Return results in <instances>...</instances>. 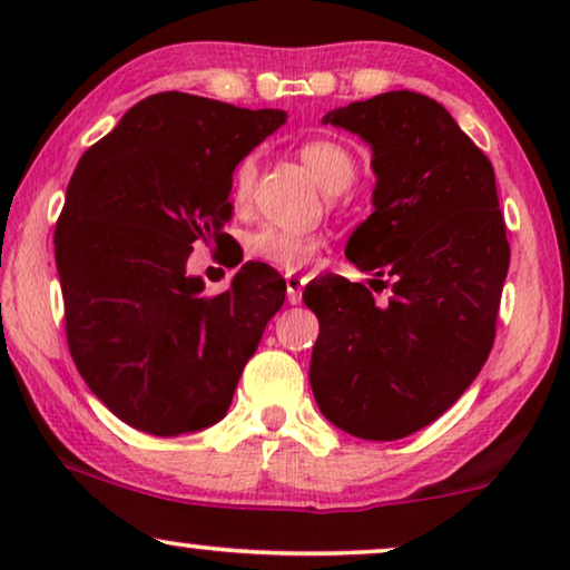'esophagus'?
<instances>
[{
	"label": "esophagus",
	"instance_id": "34e87169",
	"mask_svg": "<svg viewBox=\"0 0 570 570\" xmlns=\"http://www.w3.org/2000/svg\"><path fill=\"white\" fill-rule=\"evenodd\" d=\"M285 285H287V303H301L303 298V285H306V279L301 275H285Z\"/></svg>",
	"mask_w": 570,
	"mask_h": 570
}]
</instances>
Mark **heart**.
I'll list each match as a JSON object with an SVG mask.
<instances>
[{
    "label": "heart",
    "mask_w": 570,
    "mask_h": 570,
    "mask_svg": "<svg viewBox=\"0 0 570 570\" xmlns=\"http://www.w3.org/2000/svg\"><path fill=\"white\" fill-rule=\"evenodd\" d=\"M301 160L306 163V168L314 174L318 184L324 186L326 191H340L353 181L355 176V160L345 147L337 142H330V139H314V142H306L301 147ZM256 178V160L248 155L238 163L236 174H233V199L238 205L252 197ZM318 252V238L303 236V233H291L283 228H259L252 233L246 240V254L252 256L254 262L269 264V267L283 269V272H295L314 259Z\"/></svg>",
    "instance_id": "heart-1"
}]
</instances>
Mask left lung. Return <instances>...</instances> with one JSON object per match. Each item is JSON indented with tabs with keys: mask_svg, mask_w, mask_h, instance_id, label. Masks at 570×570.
<instances>
[{
	"mask_svg": "<svg viewBox=\"0 0 570 570\" xmlns=\"http://www.w3.org/2000/svg\"><path fill=\"white\" fill-rule=\"evenodd\" d=\"M322 124L371 145L373 213L345 254L371 283H392V298L379 306L340 275L306 287L318 318L311 389L345 433L396 441L441 417L493 347L511 259L495 174L454 116L420 92L355 100Z\"/></svg>",
	"mask_w": 570,
	"mask_h": 570,
	"instance_id": "8db88e82",
	"label": "left lung"
}]
</instances>
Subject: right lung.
Instances as JSON below:
<instances>
[{
  "label": "right lung",
  "mask_w": 570,
  "mask_h": 570,
  "mask_svg": "<svg viewBox=\"0 0 570 570\" xmlns=\"http://www.w3.org/2000/svg\"><path fill=\"white\" fill-rule=\"evenodd\" d=\"M189 92L131 106L88 147L67 186L53 248L67 345L90 392L153 435L215 425L285 301V279L246 262L220 295L186 272L197 240H228L233 170L285 124Z\"/></svg>",
  "instance_id": "obj_1"
}]
</instances>
